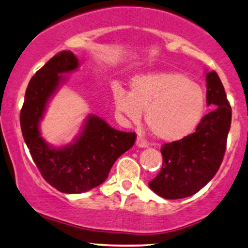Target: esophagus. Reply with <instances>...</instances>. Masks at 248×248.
Wrapping results in <instances>:
<instances>
[{
  "instance_id": "1",
  "label": "esophagus",
  "mask_w": 248,
  "mask_h": 248,
  "mask_svg": "<svg viewBox=\"0 0 248 248\" xmlns=\"http://www.w3.org/2000/svg\"><path fill=\"white\" fill-rule=\"evenodd\" d=\"M136 145H137L139 148H145V147H147V146H148V142L146 141L145 139L141 137V136H138L137 140H136Z\"/></svg>"
}]
</instances>
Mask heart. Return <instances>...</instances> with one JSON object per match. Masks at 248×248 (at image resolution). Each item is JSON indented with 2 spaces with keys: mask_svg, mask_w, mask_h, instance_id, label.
<instances>
[{
  "mask_svg": "<svg viewBox=\"0 0 248 248\" xmlns=\"http://www.w3.org/2000/svg\"><path fill=\"white\" fill-rule=\"evenodd\" d=\"M116 108L129 120L145 121L160 140H180L192 132L204 113L205 97L197 82L179 72H158L132 79L131 91L113 90Z\"/></svg>",
  "mask_w": 248,
  "mask_h": 248,
  "instance_id": "1",
  "label": "heart"
}]
</instances>
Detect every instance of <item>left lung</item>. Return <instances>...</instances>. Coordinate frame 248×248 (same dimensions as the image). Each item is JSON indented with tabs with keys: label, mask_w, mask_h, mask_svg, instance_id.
<instances>
[{
	"label": "left lung",
	"mask_w": 248,
	"mask_h": 248,
	"mask_svg": "<svg viewBox=\"0 0 248 248\" xmlns=\"http://www.w3.org/2000/svg\"><path fill=\"white\" fill-rule=\"evenodd\" d=\"M207 104L214 108L202 118L195 132L160 148L163 165L148 186L159 197L176 200L191 197L218 172L227 145L232 108L215 71L205 75Z\"/></svg>",
	"instance_id": "obj_1"
}]
</instances>
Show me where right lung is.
<instances>
[{"label": "right lung", "instance_id": "right-lung-1", "mask_svg": "<svg viewBox=\"0 0 248 248\" xmlns=\"http://www.w3.org/2000/svg\"><path fill=\"white\" fill-rule=\"evenodd\" d=\"M78 61L71 50L50 58L32 78L20 112L23 139L41 175L51 186L64 193H82L107 180L114 162L130 149L135 132L111 128L96 116H90L81 135L72 145L53 148L44 140L39 123L48 100L64 81L62 74L75 71Z\"/></svg>", "mask_w": 248, "mask_h": 248}]
</instances>
